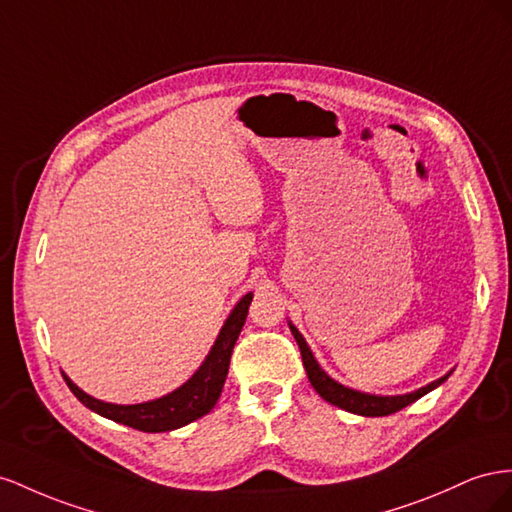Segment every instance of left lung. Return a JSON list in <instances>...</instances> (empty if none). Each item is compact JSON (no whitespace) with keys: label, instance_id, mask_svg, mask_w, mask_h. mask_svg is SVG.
Returning <instances> with one entry per match:
<instances>
[{"label":"left lung","instance_id":"8db88e82","mask_svg":"<svg viewBox=\"0 0 512 512\" xmlns=\"http://www.w3.org/2000/svg\"><path fill=\"white\" fill-rule=\"evenodd\" d=\"M289 324V330L291 334H294V339L300 347V354H302V364L306 369V375H309V382L311 386L317 390V394L324 401L332 403L341 407V410L349 412V414H358V416H371V418H377V416H388V414H394L403 410V407H407L410 403L418 401L420 397H425L427 392L435 390L437 386H442L446 379L450 377L452 369L442 375L440 379H435V382L422 386L418 390H412L407 394H371V392H360V390H354L349 386H343L341 382H337V379H332L324 369L319 367V362L315 360L311 347L306 345L304 337L300 334V330L291 324V321H287Z\"/></svg>","mask_w":512,"mask_h":512}]
</instances>
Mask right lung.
<instances>
[{
    "mask_svg": "<svg viewBox=\"0 0 512 512\" xmlns=\"http://www.w3.org/2000/svg\"><path fill=\"white\" fill-rule=\"evenodd\" d=\"M251 300L253 291H248V294L242 296L240 302L233 306V311L225 319V324L221 332H218L214 345L210 347L206 360L201 362V367L188 377L180 388H175L158 399L133 405L107 403L90 397V394L83 392L66 373L62 375L72 394H75L85 407H90L92 412L100 414L102 418H109L113 422H120V425L133 427L145 433H163L186 427L188 422L212 412V407L216 405L218 397H221L233 345H236L240 337Z\"/></svg>",
    "mask_w": 512,
    "mask_h": 512,
    "instance_id": "obj_1",
    "label": "right lung"
}]
</instances>
